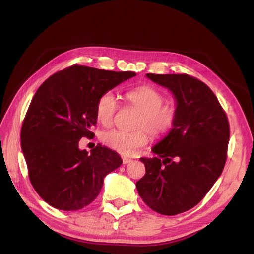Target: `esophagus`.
Wrapping results in <instances>:
<instances>
[{
    "instance_id": "obj_1",
    "label": "esophagus",
    "mask_w": 254,
    "mask_h": 254,
    "mask_svg": "<svg viewBox=\"0 0 254 254\" xmlns=\"http://www.w3.org/2000/svg\"><path fill=\"white\" fill-rule=\"evenodd\" d=\"M122 160H123V163H124V164H127V163H130V162H131V159H130V158H128V157H122Z\"/></svg>"
}]
</instances>
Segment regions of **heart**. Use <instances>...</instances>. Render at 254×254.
<instances>
[{"label":"heart","mask_w":254,"mask_h":254,"mask_svg":"<svg viewBox=\"0 0 254 254\" xmlns=\"http://www.w3.org/2000/svg\"><path fill=\"white\" fill-rule=\"evenodd\" d=\"M126 99L130 106L141 112L135 124L137 130L130 132L118 129L107 130L102 133L101 139L106 146L121 155L131 156L148 143L147 132L155 139H160L171 131L177 121V109L174 105L163 104L164 95L147 84L128 91ZM119 108L117 97L112 92H105L97 99L96 120L103 126L110 127Z\"/></svg>","instance_id":"1"}]
</instances>
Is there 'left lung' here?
<instances>
[{
	"mask_svg": "<svg viewBox=\"0 0 254 254\" xmlns=\"http://www.w3.org/2000/svg\"><path fill=\"white\" fill-rule=\"evenodd\" d=\"M174 94L177 121L141 158L146 173L137 193L151 210L177 215L200 202L224 170L230 136L227 114L204 82L188 74H146Z\"/></svg>",
	"mask_w": 254,
	"mask_h": 254,
	"instance_id": "8db88e82",
	"label": "left lung"
}]
</instances>
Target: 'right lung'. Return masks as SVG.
I'll use <instances>...</instances> for the list:
<instances>
[{
	"instance_id": "add662e5",
	"label": "right lung",
	"mask_w": 254,
	"mask_h": 254,
	"mask_svg": "<svg viewBox=\"0 0 254 254\" xmlns=\"http://www.w3.org/2000/svg\"><path fill=\"white\" fill-rule=\"evenodd\" d=\"M133 76L74 64L37 90L22 124L21 147L30 183L45 202L63 211L80 210L122 164L119 153L101 144L89 153L78 143L94 136L98 97Z\"/></svg>"
}]
</instances>
